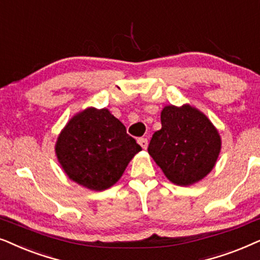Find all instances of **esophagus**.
I'll return each instance as SVG.
<instances>
[{
  "instance_id": "34e87169",
  "label": "esophagus",
  "mask_w": 260,
  "mask_h": 260,
  "mask_svg": "<svg viewBox=\"0 0 260 260\" xmlns=\"http://www.w3.org/2000/svg\"><path fill=\"white\" fill-rule=\"evenodd\" d=\"M138 143H139V145L144 148V150H146L147 145H148L146 138H139V139H138Z\"/></svg>"
}]
</instances>
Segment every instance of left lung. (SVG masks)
<instances>
[{
  "instance_id": "left-lung-1",
  "label": "left lung",
  "mask_w": 260,
  "mask_h": 260,
  "mask_svg": "<svg viewBox=\"0 0 260 260\" xmlns=\"http://www.w3.org/2000/svg\"><path fill=\"white\" fill-rule=\"evenodd\" d=\"M161 128L152 136L148 153L169 181L191 185L213 170L221 151V138L210 120L190 105L166 106Z\"/></svg>"
}]
</instances>
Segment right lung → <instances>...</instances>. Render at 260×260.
Masks as SVG:
<instances>
[{
    "label": "right lung",
    "mask_w": 260,
    "mask_h": 260,
    "mask_svg": "<svg viewBox=\"0 0 260 260\" xmlns=\"http://www.w3.org/2000/svg\"><path fill=\"white\" fill-rule=\"evenodd\" d=\"M141 147L108 109L90 107L63 128L55 154L69 178L90 190L115 184Z\"/></svg>",
    "instance_id": "1"
}]
</instances>
